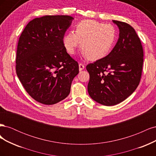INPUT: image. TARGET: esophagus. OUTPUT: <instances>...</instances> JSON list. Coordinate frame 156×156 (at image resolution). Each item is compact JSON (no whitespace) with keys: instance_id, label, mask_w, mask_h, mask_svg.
I'll return each instance as SVG.
<instances>
[{"instance_id":"obj_1","label":"esophagus","mask_w":156,"mask_h":156,"mask_svg":"<svg viewBox=\"0 0 156 156\" xmlns=\"http://www.w3.org/2000/svg\"><path fill=\"white\" fill-rule=\"evenodd\" d=\"M84 68V65L82 63H80L79 64V71H82L83 70Z\"/></svg>"}]
</instances>
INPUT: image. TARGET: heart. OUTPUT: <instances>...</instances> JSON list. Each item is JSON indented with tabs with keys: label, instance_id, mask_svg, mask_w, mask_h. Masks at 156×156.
I'll return each instance as SVG.
<instances>
[{
	"label": "heart",
	"instance_id": "b5f03b06",
	"mask_svg": "<svg viewBox=\"0 0 156 156\" xmlns=\"http://www.w3.org/2000/svg\"><path fill=\"white\" fill-rule=\"evenodd\" d=\"M116 36V31L113 25L94 20H84L78 23L75 32L69 31L64 35L62 44L69 55L75 54L81 45L84 57L97 60L108 54Z\"/></svg>",
	"mask_w": 156,
	"mask_h": 156
}]
</instances>
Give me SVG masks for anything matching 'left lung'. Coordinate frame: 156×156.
I'll list each match as a JSON object with an SVG mask.
<instances>
[{
    "label": "left lung",
    "instance_id": "1",
    "mask_svg": "<svg viewBox=\"0 0 156 156\" xmlns=\"http://www.w3.org/2000/svg\"><path fill=\"white\" fill-rule=\"evenodd\" d=\"M112 21L119 29L114 48L105 57L87 66L89 95L106 106L124 101L137 88L144 56L142 44L133 28L124 22Z\"/></svg>",
    "mask_w": 156,
    "mask_h": 156
}]
</instances>
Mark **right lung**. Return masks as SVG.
Returning <instances> with one entry per match:
<instances>
[{"label":"right lung","instance_id":"right-lung-1","mask_svg":"<svg viewBox=\"0 0 156 156\" xmlns=\"http://www.w3.org/2000/svg\"><path fill=\"white\" fill-rule=\"evenodd\" d=\"M73 18L46 16L28 23L18 41L16 73L28 94L37 102L53 105L70 92L79 65L62 44Z\"/></svg>","mask_w":156,"mask_h":156}]
</instances>
